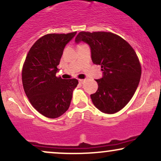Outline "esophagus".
Listing matches in <instances>:
<instances>
[{
    "instance_id": "34e87169",
    "label": "esophagus",
    "mask_w": 161,
    "mask_h": 161,
    "mask_svg": "<svg viewBox=\"0 0 161 161\" xmlns=\"http://www.w3.org/2000/svg\"><path fill=\"white\" fill-rule=\"evenodd\" d=\"M79 83H81V84H82V83L85 82V79H79Z\"/></svg>"
}]
</instances>
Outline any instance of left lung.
<instances>
[{
	"mask_svg": "<svg viewBox=\"0 0 161 161\" xmlns=\"http://www.w3.org/2000/svg\"><path fill=\"white\" fill-rule=\"evenodd\" d=\"M90 46L94 64L101 66L98 89L91 94L100 111L114 114L128 103L140 80L141 65L134 49L121 36L110 32H79L75 39Z\"/></svg>",
	"mask_w": 161,
	"mask_h": 161,
	"instance_id": "left-lung-1",
	"label": "left lung"
}]
</instances>
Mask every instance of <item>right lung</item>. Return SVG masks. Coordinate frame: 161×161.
I'll return each instance as SVG.
<instances>
[{
    "instance_id": "1",
    "label": "right lung",
    "mask_w": 161,
    "mask_h": 161,
    "mask_svg": "<svg viewBox=\"0 0 161 161\" xmlns=\"http://www.w3.org/2000/svg\"><path fill=\"white\" fill-rule=\"evenodd\" d=\"M76 32L49 34L34 42L22 68V84L29 101L36 111L49 119L63 115L69 109L75 79L56 76L64 47Z\"/></svg>"
}]
</instances>
